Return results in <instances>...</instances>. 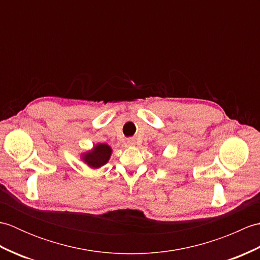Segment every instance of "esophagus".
<instances>
[{
	"mask_svg": "<svg viewBox=\"0 0 260 260\" xmlns=\"http://www.w3.org/2000/svg\"><path fill=\"white\" fill-rule=\"evenodd\" d=\"M127 146H134L135 145V140L134 139H128L126 141Z\"/></svg>",
	"mask_w": 260,
	"mask_h": 260,
	"instance_id": "obj_1",
	"label": "esophagus"
}]
</instances>
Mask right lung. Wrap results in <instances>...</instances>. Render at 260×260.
<instances>
[{
  "mask_svg": "<svg viewBox=\"0 0 260 260\" xmlns=\"http://www.w3.org/2000/svg\"><path fill=\"white\" fill-rule=\"evenodd\" d=\"M112 147L107 144H96L92 147V150L81 154V159L88 167L91 169H99L106 164L110 155H112Z\"/></svg>",
  "mask_w": 260,
  "mask_h": 260,
  "instance_id": "obj_1",
  "label": "right lung"
}]
</instances>
